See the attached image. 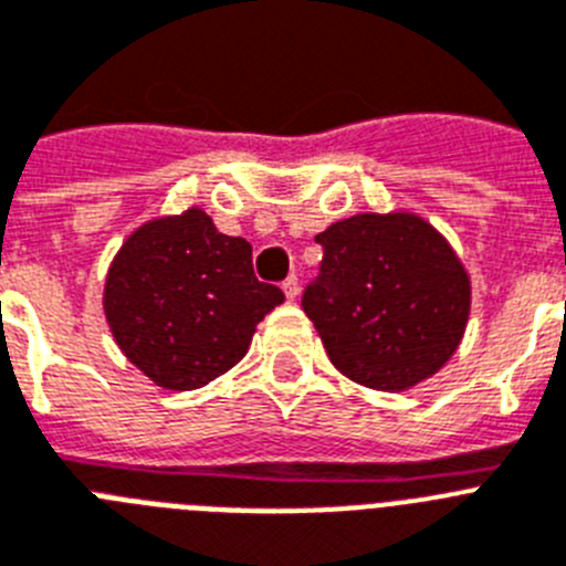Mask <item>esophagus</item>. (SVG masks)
<instances>
[{
	"instance_id": "obj_1",
	"label": "esophagus",
	"mask_w": 566,
	"mask_h": 566,
	"mask_svg": "<svg viewBox=\"0 0 566 566\" xmlns=\"http://www.w3.org/2000/svg\"><path fill=\"white\" fill-rule=\"evenodd\" d=\"M282 290H284V296H287V302H296V298H298V279L287 276L282 282Z\"/></svg>"
}]
</instances>
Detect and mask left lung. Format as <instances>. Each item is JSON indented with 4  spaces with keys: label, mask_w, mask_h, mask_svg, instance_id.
I'll use <instances>...</instances> for the list:
<instances>
[{
    "label": "left lung",
    "mask_w": 566,
    "mask_h": 566,
    "mask_svg": "<svg viewBox=\"0 0 566 566\" xmlns=\"http://www.w3.org/2000/svg\"><path fill=\"white\" fill-rule=\"evenodd\" d=\"M324 248L302 307L356 385L401 392L439 373L470 318V276L416 213H358L316 235Z\"/></svg>",
    "instance_id": "obj_1"
}]
</instances>
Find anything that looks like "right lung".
I'll use <instances>...</instances> for the list:
<instances>
[{"instance_id":"right-lung-1","label":"right lung","mask_w":566,"mask_h":566,"mask_svg":"<svg viewBox=\"0 0 566 566\" xmlns=\"http://www.w3.org/2000/svg\"><path fill=\"white\" fill-rule=\"evenodd\" d=\"M284 293L253 276V248L205 210L161 216L127 235L105 279L111 333L154 385L196 390L239 365Z\"/></svg>"}]
</instances>
